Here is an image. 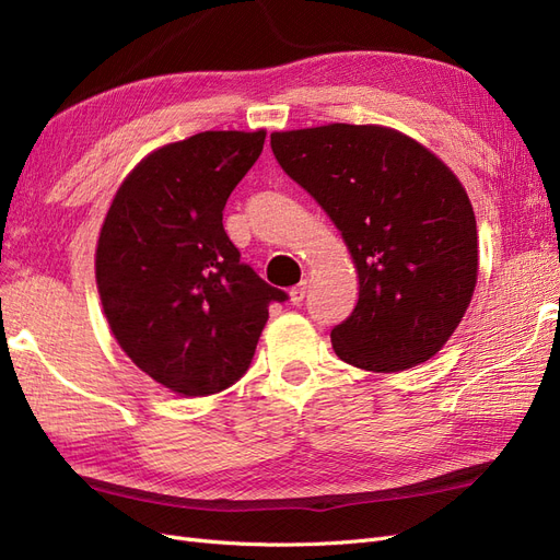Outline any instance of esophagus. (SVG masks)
Here are the masks:
<instances>
[{
	"mask_svg": "<svg viewBox=\"0 0 560 560\" xmlns=\"http://www.w3.org/2000/svg\"><path fill=\"white\" fill-rule=\"evenodd\" d=\"M306 294H308V282L306 280H301L296 287H292V290H290L292 303H296V306H299L303 299H306Z\"/></svg>",
	"mask_w": 560,
	"mask_h": 560,
	"instance_id": "esophagus-1",
	"label": "esophagus"
}]
</instances>
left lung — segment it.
Returning a JSON list of instances; mask_svg holds the SVG:
<instances>
[{"mask_svg": "<svg viewBox=\"0 0 560 560\" xmlns=\"http://www.w3.org/2000/svg\"><path fill=\"white\" fill-rule=\"evenodd\" d=\"M270 149L331 217L358 268V306L331 329L338 358L381 374L434 358L477 287V219L463 184L393 128L273 132Z\"/></svg>", "mask_w": 560, "mask_h": 560, "instance_id": "left-lung-1", "label": "left lung"}]
</instances>
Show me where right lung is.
Wrapping results in <instances>:
<instances>
[{
	"mask_svg": "<svg viewBox=\"0 0 560 560\" xmlns=\"http://www.w3.org/2000/svg\"><path fill=\"white\" fill-rule=\"evenodd\" d=\"M264 140V130H208L156 149L118 186L100 231L95 280L114 338L177 395L243 378L268 306L290 299L241 261L222 224Z\"/></svg>",
	"mask_w": 560,
	"mask_h": 560,
	"instance_id": "add662e5",
	"label": "right lung"
}]
</instances>
